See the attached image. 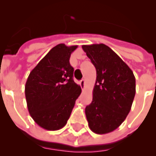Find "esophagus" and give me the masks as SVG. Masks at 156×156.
I'll return each instance as SVG.
<instances>
[{
    "instance_id": "1",
    "label": "esophagus",
    "mask_w": 156,
    "mask_h": 156,
    "mask_svg": "<svg viewBox=\"0 0 156 156\" xmlns=\"http://www.w3.org/2000/svg\"><path fill=\"white\" fill-rule=\"evenodd\" d=\"M80 86H81V88H82V90H84V88H85V80H81L80 82Z\"/></svg>"
}]
</instances>
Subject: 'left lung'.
<instances>
[{
  "mask_svg": "<svg viewBox=\"0 0 156 156\" xmlns=\"http://www.w3.org/2000/svg\"><path fill=\"white\" fill-rule=\"evenodd\" d=\"M96 69L92 102L86 106L89 128L97 134L113 132L131 110L136 79L129 66L105 44L82 46Z\"/></svg>",
  "mask_w": 156,
  "mask_h": 156,
  "instance_id": "left-lung-1",
  "label": "left lung"
}]
</instances>
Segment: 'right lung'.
Masks as SVG:
<instances>
[{
    "label": "right lung",
    "mask_w": 156,
    "mask_h": 156,
    "mask_svg": "<svg viewBox=\"0 0 156 156\" xmlns=\"http://www.w3.org/2000/svg\"><path fill=\"white\" fill-rule=\"evenodd\" d=\"M78 47L61 43L52 48L32 69L25 84L27 109L40 127L55 131L66 125L81 87L73 80L69 63Z\"/></svg>",
    "instance_id": "add662e5"
}]
</instances>
